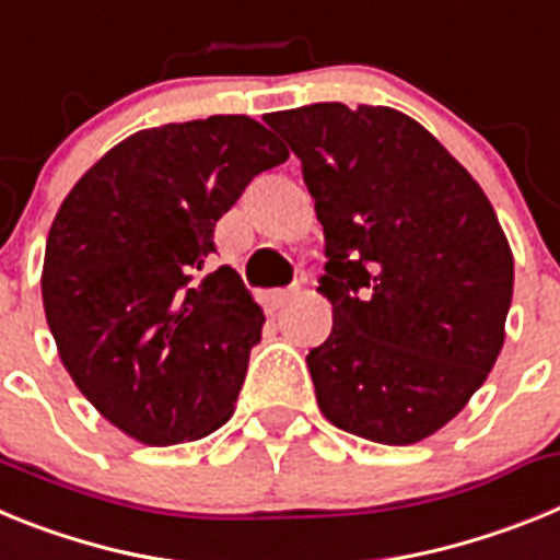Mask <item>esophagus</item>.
I'll use <instances>...</instances> for the list:
<instances>
[{"instance_id": "obj_1", "label": "esophagus", "mask_w": 560, "mask_h": 560, "mask_svg": "<svg viewBox=\"0 0 560 560\" xmlns=\"http://www.w3.org/2000/svg\"><path fill=\"white\" fill-rule=\"evenodd\" d=\"M300 294V280H296L294 285H289V289H280V291H271V305H275V308H280V305H285V303H291V300H294V296Z\"/></svg>"}]
</instances>
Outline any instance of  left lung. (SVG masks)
<instances>
[{
    "instance_id": "left-lung-1",
    "label": "left lung",
    "mask_w": 560,
    "mask_h": 560,
    "mask_svg": "<svg viewBox=\"0 0 560 560\" xmlns=\"http://www.w3.org/2000/svg\"><path fill=\"white\" fill-rule=\"evenodd\" d=\"M325 230L334 328L305 355L334 427L384 446L443 429L504 345L513 255L474 176L407 114L314 103L266 117Z\"/></svg>"
}]
</instances>
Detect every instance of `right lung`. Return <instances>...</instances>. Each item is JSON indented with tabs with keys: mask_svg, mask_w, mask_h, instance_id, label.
I'll use <instances>...</instances> for the list:
<instances>
[{
	"mask_svg": "<svg viewBox=\"0 0 560 560\" xmlns=\"http://www.w3.org/2000/svg\"><path fill=\"white\" fill-rule=\"evenodd\" d=\"M289 148L246 114L131 133L83 173L49 226L42 296L75 387L145 446L232 418L264 311L235 269L201 275L212 232Z\"/></svg>",
	"mask_w": 560,
	"mask_h": 560,
	"instance_id": "right-lung-1",
	"label": "right lung"
}]
</instances>
